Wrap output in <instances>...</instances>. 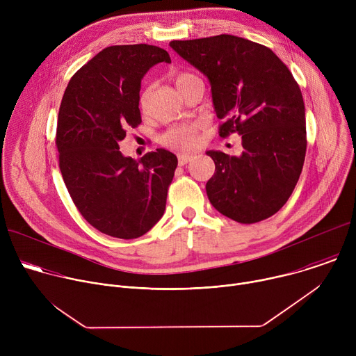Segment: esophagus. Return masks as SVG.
<instances>
[{
	"label": "esophagus",
	"mask_w": 356,
	"mask_h": 356,
	"mask_svg": "<svg viewBox=\"0 0 356 356\" xmlns=\"http://www.w3.org/2000/svg\"><path fill=\"white\" fill-rule=\"evenodd\" d=\"M191 159H193V155L181 154V155H179V165H180V166H184V165H187Z\"/></svg>",
	"instance_id": "obj_1"
}]
</instances>
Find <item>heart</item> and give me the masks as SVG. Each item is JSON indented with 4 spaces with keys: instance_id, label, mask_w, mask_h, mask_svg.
Listing matches in <instances>:
<instances>
[{
    "instance_id": "b5f03b06",
    "label": "heart",
    "mask_w": 356,
    "mask_h": 356,
    "mask_svg": "<svg viewBox=\"0 0 356 356\" xmlns=\"http://www.w3.org/2000/svg\"><path fill=\"white\" fill-rule=\"evenodd\" d=\"M195 76L188 73V72H180L175 76V83L177 86V88L194 79ZM146 99V91H143L140 94V106L145 104ZM201 122L200 121H190V122H183L175 127H170L168 131H165L161 136V142L172 149H180V150H187V149H193L198 145L200 140V131H201Z\"/></svg>"
}]
</instances>
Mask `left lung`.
Wrapping results in <instances>:
<instances>
[{
	"label": "left lung",
	"instance_id": "obj_1",
	"mask_svg": "<svg viewBox=\"0 0 356 356\" xmlns=\"http://www.w3.org/2000/svg\"><path fill=\"white\" fill-rule=\"evenodd\" d=\"M170 46L209 77L220 136H242L239 158L207 152L216 163L206 184L210 202L241 224L272 217L291 195L307 149L306 110L291 72L269 47L232 35Z\"/></svg>",
	"mask_w": 356,
	"mask_h": 356
}]
</instances>
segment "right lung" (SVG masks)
Instances as JSON below:
<instances>
[{"label": "right lung", "mask_w": 356, "mask_h": 356, "mask_svg": "<svg viewBox=\"0 0 356 356\" xmlns=\"http://www.w3.org/2000/svg\"><path fill=\"white\" fill-rule=\"evenodd\" d=\"M161 62L170 56L159 46L106 47L73 74L62 98L56 147L65 184L84 220L110 236L139 238L166 209L177 158L156 149L135 161L118 145L142 122L140 80Z\"/></svg>", "instance_id": "add662e5"}]
</instances>
